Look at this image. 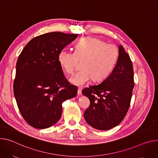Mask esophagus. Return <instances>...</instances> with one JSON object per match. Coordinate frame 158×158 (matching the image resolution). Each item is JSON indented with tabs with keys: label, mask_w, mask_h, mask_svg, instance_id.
I'll list each match as a JSON object with an SVG mask.
<instances>
[{
	"label": "esophagus",
	"mask_w": 158,
	"mask_h": 158,
	"mask_svg": "<svg viewBox=\"0 0 158 158\" xmlns=\"http://www.w3.org/2000/svg\"><path fill=\"white\" fill-rule=\"evenodd\" d=\"M82 88L81 87H79L78 88V90H77V94L79 95V96H80V95H81V94H82Z\"/></svg>",
	"instance_id": "34e87169"
}]
</instances>
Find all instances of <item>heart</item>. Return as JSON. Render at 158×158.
Masks as SVG:
<instances>
[{"mask_svg": "<svg viewBox=\"0 0 158 158\" xmlns=\"http://www.w3.org/2000/svg\"><path fill=\"white\" fill-rule=\"evenodd\" d=\"M118 56L119 49L116 45L87 37L76 44L74 52L65 49L60 51L57 61L61 69L67 74L73 73L79 62L82 61V70L71 77L70 82L83 86L92 78L99 81L107 77L114 69Z\"/></svg>", "mask_w": 158, "mask_h": 158, "instance_id": "b5f03b06", "label": "heart"}]
</instances>
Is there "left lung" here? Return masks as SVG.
Returning <instances> with one entry per match:
<instances>
[{
    "label": "left lung",
    "instance_id": "left-lung-1",
    "mask_svg": "<svg viewBox=\"0 0 158 158\" xmlns=\"http://www.w3.org/2000/svg\"><path fill=\"white\" fill-rule=\"evenodd\" d=\"M133 66L123 46L111 74L101 84L85 88L82 94L90 100L84 112L86 122L98 130H109L118 126L129 109L134 88Z\"/></svg>",
    "mask_w": 158,
    "mask_h": 158
}]
</instances>
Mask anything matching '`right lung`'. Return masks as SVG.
<instances>
[{
  "label": "right lung",
  "mask_w": 158,
  "mask_h": 158,
  "mask_svg": "<svg viewBox=\"0 0 158 158\" xmlns=\"http://www.w3.org/2000/svg\"><path fill=\"white\" fill-rule=\"evenodd\" d=\"M77 35L53 32L37 36L19 56L14 96L21 115L33 127L55 124L61 117L62 102L76 96L77 88L65 77L57 56Z\"/></svg>",
  "instance_id": "add662e5"
}]
</instances>
